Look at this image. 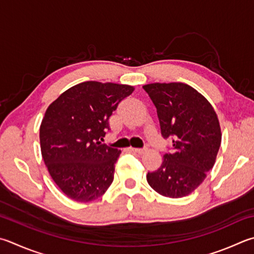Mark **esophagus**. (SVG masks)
<instances>
[{
  "label": "esophagus",
  "instance_id": "obj_1",
  "mask_svg": "<svg viewBox=\"0 0 254 254\" xmlns=\"http://www.w3.org/2000/svg\"><path fill=\"white\" fill-rule=\"evenodd\" d=\"M131 150L133 152H135V153L143 154V153H144V152H146V147H141V149H137V147H132Z\"/></svg>",
  "mask_w": 254,
  "mask_h": 254
}]
</instances>
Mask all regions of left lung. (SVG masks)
<instances>
[{
  "instance_id": "8db88e82",
  "label": "left lung",
  "mask_w": 254,
  "mask_h": 254,
  "mask_svg": "<svg viewBox=\"0 0 254 254\" xmlns=\"http://www.w3.org/2000/svg\"><path fill=\"white\" fill-rule=\"evenodd\" d=\"M155 105L161 134L171 139V152L147 183L161 195L182 197L203 182L213 168L221 144L218 117L203 95L184 83H152L143 86Z\"/></svg>"
}]
</instances>
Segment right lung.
<instances>
[{"instance_id":"right-lung-1","label":"right lung","mask_w":254,"mask_h":254,"mask_svg":"<svg viewBox=\"0 0 254 254\" xmlns=\"http://www.w3.org/2000/svg\"><path fill=\"white\" fill-rule=\"evenodd\" d=\"M134 87L87 81L50 104L40 127L41 152L53 181L77 202L98 199L111 186L121 151L101 143L109 119Z\"/></svg>"}]
</instances>
